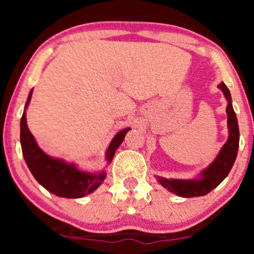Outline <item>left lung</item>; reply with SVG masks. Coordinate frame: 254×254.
Masks as SVG:
<instances>
[{"label": "left lung", "mask_w": 254, "mask_h": 254, "mask_svg": "<svg viewBox=\"0 0 254 254\" xmlns=\"http://www.w3.org/2000/svg\"><path fill=\"white\" fill-rule=\"evenodd\" d=\"M218 88L223 92L224 97L228 100L227 105V115H228V127H229V137L228 141L223 145L215 161L203 171L202 178L199 180H179V179H165V178H159L160 184L164 188L170 190L173 193L180 197H199L214 190L216 186L222 183V180L229 174L234 165L235 159L238 155L239 149V125L237 115L232 106V98H230L229 89L223 82L218 84Z\"/></svg>", "instance_id": "8db88e82"}]
</instances>
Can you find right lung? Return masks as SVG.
<instances>
[{
    "mask_svg": "<svg viewBox=\"0 0 254 254\" xmlns=\"http://www.w3.org/2000/svg\"><path fill=\"white\" fill-rule=\"evenodd\" d=\"M32 90L26 101V107L30 104ZM129 130L130 127H127L113 137L106 153V159L109 162L112 161L116 150L124 141V137ZM20 142L22 155L31 173L40 185L56 196L65 198L83 197L98 189L106 177L105 172L94 174L86 173L78 171L74 165H69L62 160L52 159L46 155L38 147L36 139L28 129L25 111L20 123Z\"/></svg>",
    "mask_w": 254,
    "mask_h": 254,
    "instance_id": "add662e5",
    "label": "right lung"
}]
</instances>
